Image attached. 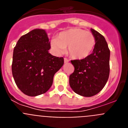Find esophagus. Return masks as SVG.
<instances>
[{"label":"esophagus","mask_w":128,"mask_h":128,"mask_svg":"<svg viewBox=\"0 0 128 128\" xmlns=\"http://www.w3.org/2000/svg\"><path fill=\"white\" fill-rule=\"evenodd\" d=\"M64 62H65V63H68V62H69V60L67 58H64Z\"/></svg>","instance_id":"esophagus-1"}]
</instances>
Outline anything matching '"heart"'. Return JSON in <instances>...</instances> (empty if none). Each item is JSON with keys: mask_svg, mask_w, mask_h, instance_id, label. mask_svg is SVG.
Here are the masks:
<instances>
[{"mask_svg": "<svg viewBox=\"0 0 128 128\" xmlns=\"http://www.w3.org/2000/svg\"><path fill=\"white\" fill-rule=\"evenodd\" d=\"M96 45L94 35L80 28H72L62 32L50 42V47L57 55L68 47V53L74 59L82 60L92 53Z\"/></svg>", "mask_w": 128, "mask_h": 128, "instance_id": "heart-1", "label": "heart"}]
</instances>
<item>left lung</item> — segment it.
<instances>
[{
	"mask_svg": "<svg viewBox=\"0 0 128 128\" xmlns=\"http://www.w3.org/2000/svg\"><path fill=\"white\" fill-rule=\"evenodd\" d=\"M91 31L96 38L93 52L82 60H71L74 71L69 77V84L75 93L92 97L104 88L110 74V51L104 37L94 29Z\"/></svg>",
	"mask_w": 128,
	"mask_h": 128,
	"instance_id": "left-lung-1",
	"label": "left lung"
}]
</instances>
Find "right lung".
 <instances>
[{"instance_id": "obj_1", "label": "right lung", "mask_w": 128, "mask_h": 128, "mask_svg": "<svg viewBox=\"0 0 128 128\" xmlns=\"http://www.w3.org/2000/svg\"><path fill=\"white\" fill-rule=\"evenodd\" d=\"M50 48L46 30L36 29L20 37L13 50L12 74L15 83L24 94H45L52 84L53 78L64 63L63 57L48 53Z\"/></svg>"}]
</instances>
